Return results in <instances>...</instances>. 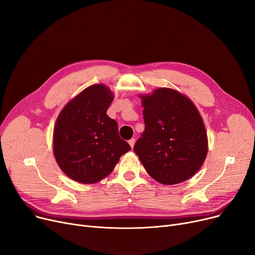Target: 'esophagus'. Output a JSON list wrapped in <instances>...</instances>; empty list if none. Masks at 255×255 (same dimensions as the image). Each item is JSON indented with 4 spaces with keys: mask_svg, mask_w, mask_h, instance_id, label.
Here are the masks:
<instances>
[{
    "mask_svg": "<svg viewBox=\"0 0 255 255\" xmlns=\"http://www.w3.org/2000/svg\"><path fill=\"white\" fill-rule=\"evenodd\" d=\"M128 142H129V144H130L131 148H133V146H134V143H135V138H131Z\"/></svg>",
    "mask_w": 255,
    "mask_h": 255,
    "instance_id": "1",
    "label": "esophagus"
}]
</instances>
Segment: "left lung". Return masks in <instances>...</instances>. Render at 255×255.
Here are the masks:
<instances>
[{
    "label": "left lung",
    "mask_w": 255,
    "mask_h": 255,
    "mask_svg": "<svg viewBox=\"0 0 255 255\" xmlns=\"http://www.w3.org/2000/svg\"><path fill=\"white\" fill-rule=\"evenodd\" d=\"M139 97L145 128L133 150L146 172L163 185L190 179L208 153L206 128L195 105L168 88Z\"/></svg>",
    "instance_id": "obj_1"
}]
</instances>
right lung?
I'll use <instances>...</instances> for the list:
<instances>
[{"instance_id":"right-lung-1","label":"right lung","mask_w":255,"mask_h":255,"mask_svg":"<svg viewBox=\"0 0 255 255\" xmlns=\"http://www.w3.org/2000/svg\"><path fill=\"white\" fill-rule=\"evenodd\" d=\"M114 94L93 85L66 104L53 128V154L66 176L83 184L101 181L120 157L131 150L119 136L118 124L106 115Z\"/></svg>"}]
</instances>
